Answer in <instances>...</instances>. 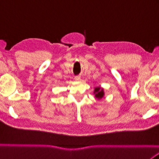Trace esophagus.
<instances>
[{
  "mask_svg": "<svg viewBox=\"0 0 159 159\" xmlns=\"http://www.w3.org/2000/svg\"><path fill=\"white\" fill-rule=\"evenodd\" d=\"M74 79H75L76 80H80V76H76L74 77Z\"/></svg>",
  "mask_w": 159,
  "mask_h": 159,
  "instance_id": "34e87169",
  "label": "esophagus"
}]
</instances>
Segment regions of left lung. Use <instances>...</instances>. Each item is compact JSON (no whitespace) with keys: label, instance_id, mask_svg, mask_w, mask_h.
<instances>
[{"label":"left lung","instance_id":"8db88e82","mask_svg":"<svg viewBox=\"0 0 159 159\" xmlns=\"http://www.w3.org/2000/svg\"><path fill=\"white\" fill-rule=\"evenodd\" d=\"M94 93L96 94L95 96L97 98H101L104 95L103 89H101L100 88H96L94 90Z\"/></svg>","mask_w":159,"mask_h":159}]
</instances>
